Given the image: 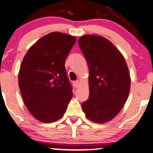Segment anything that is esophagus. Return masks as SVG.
I'll list each match as a JSON object with an SVG mask.
<instances>
[{
  "instance_id": "34e87169",
  "label": "esophagus",
  "mask_w": 153,
  "mask_h": 153,
  "mask_svg": "<svg viewBox=\"0 0 153 153\" xmlns=\"http://www.w3.org/2000/svg\"><path fill=\"white\" fill-rule=\"evenodd\" d=\"M79 84H80V81H79L78 80H76V81H74V82H73V85H74L75 88H78Z\"/></svg>"
}]
</instances>
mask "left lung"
<instances>
[{
    "label": "left lung",
    "instance_id": "8db88e82",
    "mask_svg": "<svg viewBox=\"0 0 153 153\" xmlns=\"http://www.w3.org/2000/svg\"><path fill=\"white\" fill-rule=\"evenodd\" d=\"M78 44L89 67L88 100L82 104L85 117L102 123L121 111L128 99L131 77L124 57L111 42L86 34Z\"/></svg>",
    "mask_w": 153,
    "mask_h": 153
}]
</instances>
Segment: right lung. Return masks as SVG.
Masks as SVG:
<instances>
[{"mask_svg":"<svg viewBox=\"0 0 153 153\" xmlns=\"http://www.w3.org/2000/svg\"><path fill=\"white\" fill-rule=\"evenodd\" d=\"M75 42L74 36L51 32L31 46L22 60L19 88L29 111L39 121L53 122L66 111L73 91L65 62Z\"/></svg>","mask_w":153,"mask_h":153,"instance_id":"right-lung-1","label":"right lung"}]
</instances>
